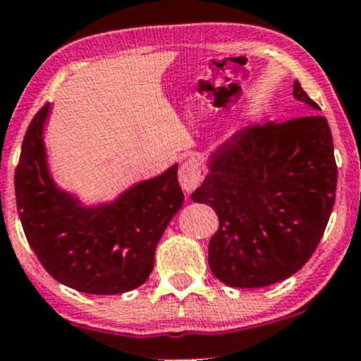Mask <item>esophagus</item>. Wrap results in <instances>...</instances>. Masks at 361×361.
Instances as JSON below:
<instances>
[{"label": "esophagus", "mask_w": 361, "mask_h": 361, "mask_svg": "<svg viewBox=\"0 0 361 361\" xmlns=\"http://www.w3.org/2000/svg\"><path fill=\"white\" fill-rule=\"evenodd\" d=\"M178 178H180V185L185 192H192V190L200 185V181L204 180V173H202L200 163H198L197 157H186L185 163L181 164L180 173H178Z\"/></svg>", "instance_id": "obj_1"}]
</instances>
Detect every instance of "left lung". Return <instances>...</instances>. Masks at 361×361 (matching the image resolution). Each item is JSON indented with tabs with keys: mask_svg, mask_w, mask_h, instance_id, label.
<instances>
[{
	"mask_svg": "<svg viewBox=\"0 0 361 361\" xmlns=\"http://www.w3.org/2000/svg\"><path fill=\"white\" fill-rule=\"evenodd\" d=\"M307 115L239 130L210 156L192 200L217 212L209 267L229 287L276 283L307 263L336 198L338 166L329 123L293 85Z\"/></svg>",
	"mask_w": 361,
	"mask_h": 361,
	"instance_id": "1",
	"label": "left lung"
}]
</instances>
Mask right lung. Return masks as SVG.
Instances as JSON below:
<instances>
[{
	"instance_id": "obj_1",
	"label": "right lung",
	"mask_w": 361,
	"mask_h": 361,
	"mask_svg": "<svg viewBox=\"0 0 361 361\" xmlns=\"http://www.w3.org/2000/svg\"><path fill=\"white\" fill-rule=\"evenodd\" d=\"M49 105L27 128L15 171V195L27 241L52 279L78 292L114 295L151 275L168 224L183 205L175 164L132 186L117 202L85 209L59 192L45 164L42 128Z\"/></svg>"
}]
</instances>
